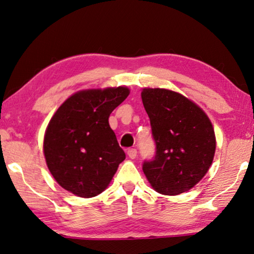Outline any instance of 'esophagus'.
<instances>
[{
  "instance_id": "obj_1",
  "label": "esophagus",
  "mask_w": 254,
  "mask_h": 254,
  "mask_svg": "<svg viewBox=\"0 0 254 254\" xmlns=\"http://www.w3.org/2000/svg\"><path fill=\"white\" fill-rule=\"evenodd\" d=\"M127 156L130 157L131 159L136 158V156H138V155H136V150H135V149H128V150H127Z\"/></svg>"
}]
</instances>
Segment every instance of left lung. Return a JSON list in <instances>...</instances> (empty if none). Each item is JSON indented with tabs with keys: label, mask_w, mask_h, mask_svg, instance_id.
I'll return each instance as SVG.
<instances>
[{
	"label": "left lung",
	"mask_w": 254,
	"mask_h": 254,
	"mask_svg": "<svg viewBox=\"0 0 254 254\" xmlns=\"http://www.w3.org/2000/svg\"><path fill=\"white\" fill-rule=\"evenodd\" d=\"M142 103L150 119L155 157L142 170L157 192L176 195L200 182L216 150L212 124L201 108L179 92L146 88Z\"/></svg>",
	"instance_id": "left-lung-1"
}]
</instances>
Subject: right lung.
<instances>
[{
  "label": "right lung",
  "instance_id": "obj_1",
  "mask_svg": "<svg viewBox=\"0 0 254 254\" xmlns=\"http://www.w3.org/2000/svg\"><path fill=\"white\" fill-rule=\"evenodd\" d=\"M128 94L127 87L82 90L56 111L45 132L44 155L63 189L91 198L110 184L126 154L108 118Z\"/></svg>",
  "mask_w": 254,
  "mask_h": 254
}]
</instances>
